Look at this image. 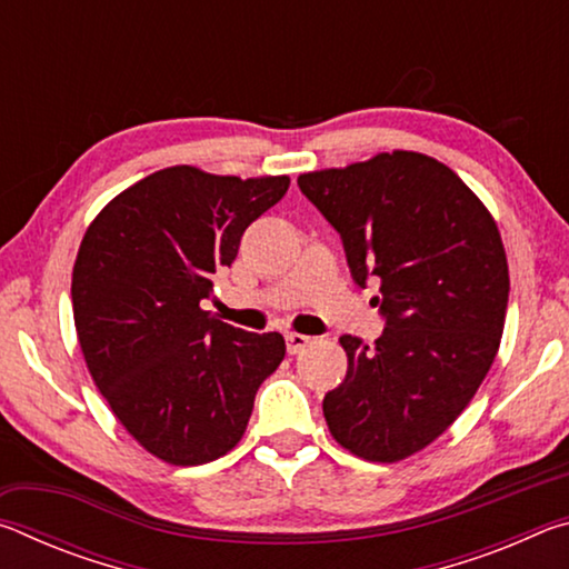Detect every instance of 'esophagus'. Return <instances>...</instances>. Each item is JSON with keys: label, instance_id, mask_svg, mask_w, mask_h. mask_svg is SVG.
I'll list each match as a JSON object with an SVG mask.
<instances>
[{"label": "esophagus", "instance_id": "1", "mask_svg": "<svg viewBox=\"0 0 569 569\" xmlns=\"http://www.w3.org/2000/svg\"><path fill=\"white\" fill-rule=\"evenodd\" d=\"M308 343H311V339H308V336H303V333H286L288 353H301Z\"/></svg>", "mask_w": 569, "mask_h": 569}]
</instances>
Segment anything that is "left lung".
I'll use <instances>...</instances> for the list:
<instances>
[{"instance_id":"left-lung-1","label":"left lung","mask_w":569,"mask_h":569,"mask_svg":"<svg viewBox=\"0 0 569 569\" xmlns=\"http://www.w3.org/2000/svg\"><path fill=\"white\" fill-rule=\"evenodd\" d=\"M343 240L353 281L379 283L387 329L341 336L346 379L323 399L331 437L366 461H399L455 423L505 331L509 268L497 223L445 162L411 150L298 176Z\"/></svg>"}]
</instances>
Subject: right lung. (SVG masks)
Returning <instances> with one entry per match:
<instances>
[{
	"mask_svg": "<svg viewBox=\"0 0 569 569\" xmlns=\"http://www.w3.org/2000/svg\"><path fill=\"white\" fill-rule=\"evenodd\" d=\"M288 186V176L158 170L112 198L77 250L72 311L84 363L130 437L168 465L228 455L258 387L283 361L281 333L236 329L200 301Z\"/></svg>",
	"mask_w": 569,
	"mask_h": 569,
	"instance_id": "obj_1",
	"label": "right lung"
}]
</instances>
